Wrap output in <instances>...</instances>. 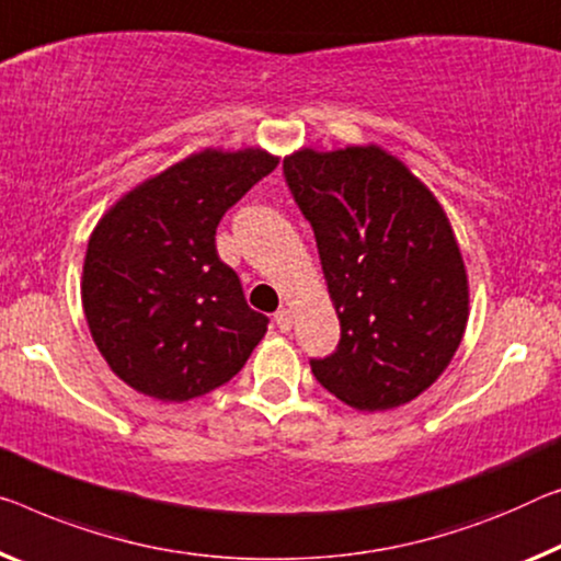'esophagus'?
Listing matches in <instances>:
<instances>
[{
    "label": "esophagus",
    "mask_w": 561,
    "mask_h": 561,
    "mask_svg": "<svg viewBox=\"0 0 561 561\" xmlns=\"http://www.w3.org/2000/svg\"><path fill=\"white\" fill-rule=\"evenodd\" d=\"M275 323H278L280 331L288 333L293 329V313H290V310L288 308H280L278 313H275Z\"/></svg>",
    "instance_id": "1"
}]
</instances>
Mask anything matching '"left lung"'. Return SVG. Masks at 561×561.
<instances>
[{"label":"left lung","mask_w":561,"mask_h":561,"mask_svg":"<svg viewBox=\"0 0 561 561\" xmlns=\"http://www.w3.org/2000/svg\"><path fill=\"white\" fill-rule=\"evenodd\" d=\"M283 172L341 321L339 348L310 370L358 411L403 407L451 364L469 321V275L444 205L374 142L300 148Z\"/></svg>","instance_id":"8db88e82"}]
</instances>
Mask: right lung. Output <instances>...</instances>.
I'll list each match as a JSON object with an SVG mask.
<instances>
[{
    "label": "right lung",
    "mask_w": 561,
    "mask_h": 561,
    "mask_svg": "<svg viewBox=\"0 0 561 561\" xmlns=\"http://www.w3.org/2000/svg\"><path fill=\"white\" fill-rule=\"evenodd\" d=\"M263 148H203L137 183L94 226L82 265L92 341L119 381L165 403L228 383L268 331L215 228L278 165Z\"/></svg>",
    "instance_id": "right-lung-1"
}]
</instances>
